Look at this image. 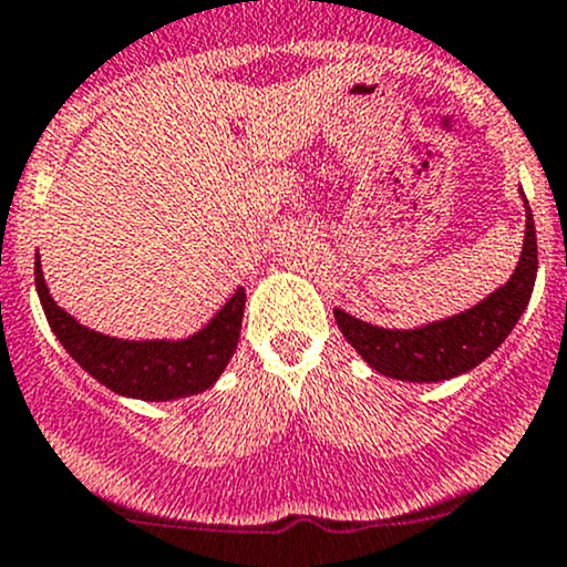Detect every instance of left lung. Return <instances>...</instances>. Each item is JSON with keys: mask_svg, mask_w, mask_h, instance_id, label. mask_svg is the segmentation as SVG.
I'll return each instance as SVG.
<instances>
[{"mask_svg": "<svg viewBox=\"0 0 567 567\" xmlns=\"http://www.w3.org/2000/svg\"><path fill=\"white\" fill-rule=\"evenodd\" d=\"M537 276V237L532 209L526 204V234L520 261L509 281L491 297L457 317L424 324L416 330H385L336 311L341 333L380 374L411 383H435L468 372L485 361L509 336L532 297Z\"/></svg>", "mask_w": 567, "mask_h": 567, "instance_id": "1", "label": "left lung"}]
</instances>
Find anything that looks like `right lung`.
Instances as JSON below:
<instances>
[{
	"mask_svg": "<svg viewBox=\"0 0 567 567\" xmlns=\"http://www.w3.org/2000/svg\"><path fill=\"white\" fill-rule=\"evenodd\" d=\"M35 286L43 313L60 344L87 374L115 394L151 402L198 394L220 378L228 358L237 350L245 311L243 286L204 330L182 341H123L82 328L52 300L38 256Z\"/></svg>",
	"mask_w": 567,
	"mask_h": 567,
	"instance_id": "1",
	"label": "right lung"
}]
</instances>
